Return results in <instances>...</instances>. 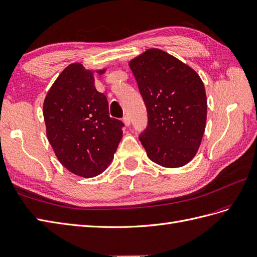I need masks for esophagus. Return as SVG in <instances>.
<instances>
[{
	"label": "esophagus",
	"instance_id": "esophagus-1",
	"mask_svg": "<svg viewBox=\"0 0 257 257\" xmlns=\"http://www.w3.org/2000/svg\"><path fill=\"white\" fill-rule=\"evenodd\" d=\"M122 121H123V123L126 124L127 127H129L130 126V118L128 117V116H124L123 118H122Z\"/></svg>",
	"mask_w": 257,
	"mask_h": 257
}]
</instances>
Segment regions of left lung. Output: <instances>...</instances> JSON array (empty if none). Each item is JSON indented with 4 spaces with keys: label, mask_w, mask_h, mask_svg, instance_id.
I'll return each instance as SVG.
<instances>
[{
    "label": "left lung",
    "mask_w": 257,
    "mask_h": 257,
    "mask_svg": "<svg viewBox=\"0 0 257 257\" xmlns=\"http://www.w3.org/2000/svg\"><path fill=\"white\" fill-rule=\"evenodd\" d=\"M148 110L139 137L149 159L167 168L187 165L205 131L207 98L197 72L160 49H148L129 62Z\"/></svg>",
    "instance_id": "1"
}]
</instances>
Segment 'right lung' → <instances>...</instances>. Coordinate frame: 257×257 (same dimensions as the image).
Returning a JSON list of instances; mask_svg holds the SVG:
<instances>
[{
  "mask_svg": "<svg viewBox=\"0 0 257 257\" xmlns=\"http://www.w3.org/2000/svg\"><path fill=\"white\" fill-rule=\"evenodd\" d=\"M106 69L95 70L102 75ZM94 70L67 66L43 103L48 140L62 165L77 176L103 173L114 159L123 123L109 117L107 98L96 91Z\"/></svg>",
  "mask_w": 257,
  "mask_h": 257,
  "instance_id": "1",
  "label": "right lung"
}]
</instances>
